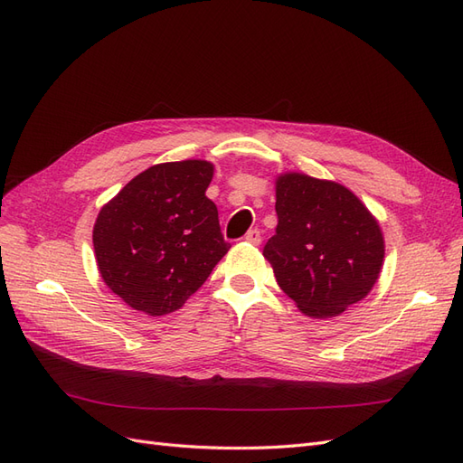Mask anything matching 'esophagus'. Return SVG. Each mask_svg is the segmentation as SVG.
<instances>
[{
	"instance_id": "1",
	"label": "esophagus",
	"mask_w": 463,
	"mask_h": 463,
	"mask_svg": "<svg viewBox=\"0 0 463 463\" xmlns=\"http://www.w3.org/2000/svg\"><path fill=\"white\" fill-rule=\"evenodd\" d=\"M245 241L250 243V245H260V241H262L260 232L259 230H249L247 235H245Z\"/></svg>"
}]
</instances>
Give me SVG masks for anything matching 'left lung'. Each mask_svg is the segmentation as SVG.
<instances>
[{
  "label": "left lung",
  "instance_id": "8db88e82",
  "mask_svg": "<svg viewBox=\"0 0 463 463\" xmlns=\"http://www.w3.org/2000/svg\"><path fill=\"white\" fill-rule=\"evenodd\" d=\"M276 214L262 255L303 315L338 317L369 296L383 270L384 235L355 193L286 172L276 177Z\"/></svg>",
  "mask_w": 463,
  "mask_h": 463
}]
</instances>
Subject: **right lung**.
Here are the masks:
<instances>
[{
  "label": "right lung",
  "mask_w": 463,
  "mask_h": 463,
  "mask_svg": "<svg viewBox=\"0 0 463 463\" xmlns=\"http://www.w3.org/2000/svg\"><path fill=\"white\" fill-rule=\"evenodd\" d=\"M214 164L150 165L108 201L92 230L98 272L131 309L170 315L230 250L218 208L206 197Z\"/></svg>",
  "instance_id": "add662e5"
}]
</instances>
